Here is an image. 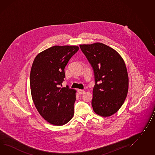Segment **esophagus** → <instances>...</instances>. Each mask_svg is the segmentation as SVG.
Listing matches in <instances>:
<instances>
[{"instance_id":"obj_1","label":"esophagus","mask_w":155,"mask_h":155,"mask_svg":"<svg viewBox=\"0 0 155 155\" xmlns=\"http://www.w3.org/2000/svg\"><path fill=\"white\" fill-rule=\"evenodd\" d=\"M78 93H79V94H82L85 93V91L83 90H80V89L78 90Z\"/></svg>"}]
</instances>
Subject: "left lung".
Listing matches in <instances>:
<instances>
[{"mask_svg":"<svg viewBox=\"0 0 155 155\" xmlns=\"http://www.w3.org/2000/svg\"><path fill=\"white\" fill-rule=\"evenodd\" d=\"M94 71L92 106L103 117L116 113L124 102L129 78L124 61L115 50L101 42L79 45Z\"/></svg>","mask_w":155,"mask_h":155,"instance_id":"left-lung-1","label":"left lung"}]
</instances>
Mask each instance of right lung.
Listing matches in <instances>:
<instances>
[{
    "mask_svg": "<svg viewBox=\"0 0 155 155\" xmlns=\"http://www.w3.org/2000/svg\"><path fill=\"white\" fill-rule=\"evenodd\" d=\"M78 46H54L38 53L30 72L32 98L38 112L51 124H67L74 115V89L59 87L65 78L64 68L78 51Z\"/></svg>",
    "mask_w": 155,
    "mask_h": 155,
    "instance_id": "add662e5",
    "label": "right lung"
}]
</instances>
